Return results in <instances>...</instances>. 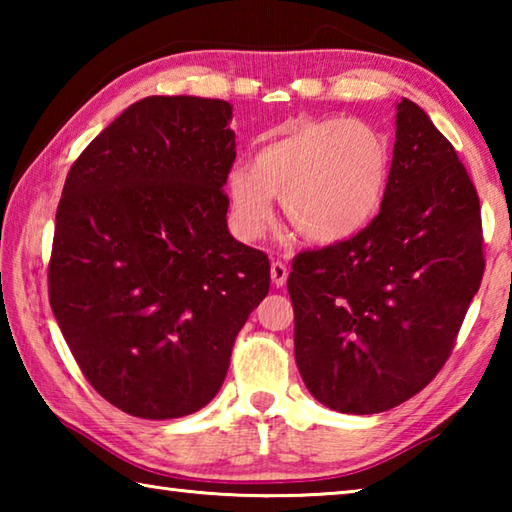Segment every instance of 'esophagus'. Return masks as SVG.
Here are the masks:
<instances>
[{"label": "esophagus", "instance_id": "1", "mask_svg": "<svg viewBox=\"0 0 512 512\" xmlns=\"http://www.w3.org/2000/svg\"><path fill=\"white\" fill-rule=\"evenodd\" d=\"M287 277H289L287 264H282V262H273L271 264V280H273L275 287H282V284L287 282Z\"/></svg>", "mask_w": 512, "mask_h": 512}]
</instances>
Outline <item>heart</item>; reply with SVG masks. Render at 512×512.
I'll use <instances>...</instances> for the list:
<instances>
[{"label":"heart","instance_id":"1","mask_svg":"<svg viewBox=\"0 0 512 512\" xmlns=\"http://www.w3.org/2000/svg\"><path fill=\"white\" fill-rule=\"evenodd\" d=\"M391 169V146L363 121L318 119L282 126L259 146L255 164L225 180L235 235L255 241L273 223V196L311 244H336L377 214Z\"/></svg>","mask_w":512,"mask_h":512}]
</instances>
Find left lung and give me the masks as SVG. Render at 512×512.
<instances>
[{
	"instance_id": "obj_1",
	"label": "left lung",
	"mask_w": 512,
	"mask_h": 512,
	"mask_svg": "<svg viewBox=\"0 0 512 512\" xmlns=\"http://www.w3.org/2000/svg\"><path fill=\"white\" fill-rule=\"evenodd\" d=\"M483 266L472 180L427 112L402 99L379 214L293 259V345L309 393L354 415L411 400L445 366Z\"/></svg>"
}]
</instances>
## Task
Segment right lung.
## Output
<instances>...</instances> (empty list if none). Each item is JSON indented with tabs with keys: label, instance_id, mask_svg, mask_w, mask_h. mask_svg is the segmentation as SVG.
Here are the masks:
<instances>
[{
	"label": "right lung",
	"instance_id": "1",
	"mask_svg": "<svg viewBox=\"0 0 512 512\" xmlns=\"http://www.w3.org/2000/svg\"><path fill=\"white\" fill-rule=\"evenodd\" d=\"M232 106L146 97L67 173L49 302L94 391L135 418L203 409L271 287L262 250L228 230Z\"/></svg>",
	"mask_w": 512,
	"mask_h": 512
}]
</instances>
